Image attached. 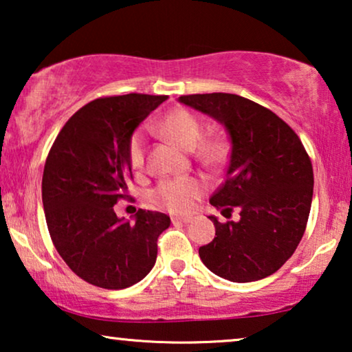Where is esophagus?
<instances>
[{
	"label": "esophagus",
	"mask_w": 352,
	"mask_h": 352,
	"mask_svg": "<svg viewBox=\"0 0 352 352\" xmlns=\"http://www.w3.org/2000/svg\"><path fill=\"white\" fill-rule=\"evenodd\" d=\"M190 221H192L190 218H182V216H173L171 218L173 224H189Z\"/></svg>",
	"instance_id": "34e87169"
}]
</instances>
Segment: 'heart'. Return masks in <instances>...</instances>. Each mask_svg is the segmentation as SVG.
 <instances>
[{"label": "heart", "instance_id": "obj_1", "mask_svg": "<svg viewBox=\"0 0 352 352\" xmlns=\"http://www.w3.org/2000/svg\"><path fill=\"white\" fill-rule=\"evenodd\" d=\"M158 131L168 141L175 142L182 151H194L204 139V126L195 115L187 110H175L158 124ZM200 144V143H199ZM199 146V145H198ZM228 146L221 139H210L197 148L195 157L206 166H214L224 160ZM129 162L134 170H141L146 163V134L139 129L129 141ZM205 184L197 177H176L165 179L152 190L151 200L171 213H187L194 206V201L204 194Z\"/></svg>", "mask_w": 352, "mask_h": 352}]
</instances>
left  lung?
I'll list each match as a JSON object with an SVG mask.
<instances>
[{
    "label": "left lung",
    "instance_id": "1",
    "mask_svg": "<svg viewBox=\"0 0 352 352\" xmlns=\"http://www.w3.org/2000/svg\"><path fill=\"white\" fill-rule=\"evenodd\" d=\"M179 102L210 115L228 129L226 179L210 199L226 218L200 259L230 282H254L278 271L302 239L309 218L314 173L298 134L271 110L237 94L181 96Z\"/></svg>",
    "mask_w": 352,
    "mask_h": 352
}]
</instances>
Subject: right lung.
<instances>
[{
  "label": "right lung",
  "mask_w": 352,
  "mask_h": 352,
  "mask_svg": "<svg viewBox=\"0 0 352 352\" xmlns=\"http://www.w3.org/2000/svg\"><path fill=\"white\" fill-rule=\"evenodd\" d=\"M166 99L133 93L91 100L72 115L47 153L41 182L47 230L67 266L91 285L122 290L155 264L170 216L139 210L129 223L113 205L128 197L134 129Z\"/></svg>",
  "instance_id": "obj_1"
}]
</instances>
